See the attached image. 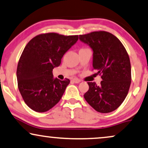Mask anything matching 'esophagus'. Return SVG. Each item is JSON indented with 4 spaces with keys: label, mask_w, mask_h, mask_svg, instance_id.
Segmentation results:
<instances>
[{
    "label": "esophagus",
    "mask_w": 148,
    "mask_h": 148,
    "mask_svg": "<svg viewBox=\"0 0 148 148\" xmlns=\"http://www.w3.org/2000/svg\"><path fill=\"white\" fill-rule=\"evenodd\" d=\"M72 81L74 82V83H79L80 82V79H78V78H73V79H72Z\"/></svg>",
    "instance_id": "1"
}]
</instances>
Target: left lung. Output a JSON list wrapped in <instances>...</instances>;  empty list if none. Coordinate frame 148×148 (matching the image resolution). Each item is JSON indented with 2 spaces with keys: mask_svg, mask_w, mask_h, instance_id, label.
<instances>
[{
  "mask_svg": "<svg viewBox=\"0 0 148 148\" xmlns=\"http://www.w3.org/2000/svg\"><path fill=\"white\" fill-rule=\"evenodd\" d=\"M79 40L92 49L93 68L102 79L100 85L88 82L84 98L100 113L115 111L124 102L131 83L128 53L118 38L106 31L80 35Z\"/></svg>",
  "mask_w": 148,
  "mask_h": 148,
  "instance_id": "left-lung-1",
  "label": "left lung"
}]
</instances>
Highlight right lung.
Instances as JSON below:
<instances>
[{
  "mask_svg": "<svg viewBox=\"0 0 148 148\" xmlns=\"http://www.w3.org/2000/svg\"><path fill=\"white\" fill-rule=\"evenodd\" d=\"M78 40L49 33L37 35L27 44L17 68L18 89L27 106L33 111H48L61 100L70 80L53 77L63 56Z\"/></svg>",
  "mask_w": 148,
  "mask_h": 148,
  "instance_id": "1",
  "label": "right lung"
}]
</instances>
